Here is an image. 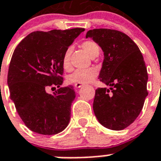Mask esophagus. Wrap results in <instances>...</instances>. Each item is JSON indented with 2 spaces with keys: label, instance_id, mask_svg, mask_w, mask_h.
<instances>
[{
  "label": "esophagus",
  "instance_id": "1",
  "mask_svg": "<svg viewBox=\"0 0 161 161\" xmlns=\"http://www.w3.org/2000/svg\"><path fill=\"white\" fill-rule=\"evenodd\" d=\"M83 86V84H81V83H75L74 84V87H76V88H79V87H81Z\"/></svg>",
  "mask_w": 161,
  "mask_h": 161
}]
</instances>
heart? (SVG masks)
Masks as SVG:
<instances>
[{
	"label": "heart",
	"instance_id": "obj_1",
	"mask_svg": "<svg viewBox=\"0 0 161 161\" xmlns=\"http://www.w3.org/2000/svg\"><path fill=\"white\" fill-rule=\"evenodd\" d=\"M81 47L84 49V51L91 57H93L99 53V47L97 44L92 41V40H86L81 44ZM70 53L71 49L68 48L64 51V53L62 56V64L63 69L69 71L72 69L71 63H70ZM98 75V71L96 68H88L85 69H77L72 74L67 76V81L69 83H91L97 78Z\"/></svg>",
	"mask_w": 161,
	"mask_h": 161
}]
</instances>
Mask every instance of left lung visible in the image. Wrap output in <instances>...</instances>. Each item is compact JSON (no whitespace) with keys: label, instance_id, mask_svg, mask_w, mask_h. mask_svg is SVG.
I'll list each match as a JSON object with an SVG mask.
<instances>
[{"label":"left lung","instance_id":"8db88e82","mask_svg":"<svg viewBox=\"0 0 161 161\" xmlns=\"http://www.w3.org/2000/svg\"><path fill=\"white\" fill-rule=\"evenodd\" d=\"M88 37L104 53L98 78L111 87L96 89L94 114L103 126L123 130L139 116L148 95V74L142 53L128 35L119 31L94 29L87 31Z\"/></svg>","mask_w":161,"mask_h":161}]
</instances>
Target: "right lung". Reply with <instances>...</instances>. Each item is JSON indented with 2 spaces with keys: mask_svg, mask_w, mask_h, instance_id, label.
Segmentation results:
<instances>
[{
  "mask_svg": "<svg viewBox=\"0 0 161 161\" xmlns=\"http://www.w3.org/2000/svg\"><path fill=\"white\" fill-rule=\"evenodd\" d=\"M83 28L35 31L14 50L8 70L10 97L25 126L34 132L55 135L69 125L75 98L73 86L63 84L61 60ZM56 86L53 94L47 92Z\"/></svg>",
  "mask_w": 161,
  "mask_h": 161,
  "instance_id": "obj_1",
  "label": "right lung"
}]
</instances>
